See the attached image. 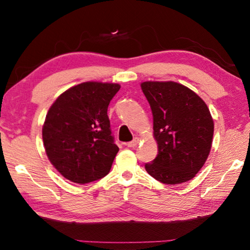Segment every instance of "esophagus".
I'll list each match as a JSON object with an SVG mask.
<instances>
[{"label": "esophagus", "instance_id": "34e87169", "mask_svg": "<svg viewBox=\"0 0 250 250\" xmlns=\"http://www.w3.org/2000/svg\"><path fill=\"white\" fill-rule=\"evenodd\" d=\"M139 143V138H134L132 141H130V142H128L126 143V146H128L129 147H133V146H135Z\"/></svg>", "mask_w": 250, "mask_h": 250}]
</instances>
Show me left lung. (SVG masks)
I'll return each instance as SVG.
<instances>
[{
  "instance_id": "left-lung-1",
  "label": "left lung",
  "mask_w": 250,
  "mask_h": 250,
  "mask_svg": "<svg viewBox=\"0 0 250 250\" xmlns=\"http://www.w3.org/2000/svg\"><path fill=\"white\" fill-rule=\"evenodd\" d=\"M143 94L153 115L158 155L146 164L164 184L192 180L209 154L214 121L206 104L189 88L174 82H145Z\"/></svg>"
}]
</instances>
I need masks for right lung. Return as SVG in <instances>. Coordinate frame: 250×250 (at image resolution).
<instances>
[{"label": "right lung", "instance_id": "1", "mask_svg": "<svg viewBox=\"0 0 250 250\" xmlns=\"http://www.w3.org/2000/svg\"><path fill=\"white\" fill-rule=\"evenodd\" d=\"M119 89V83H83L62 92L50 105L43 142L50 163L65 179L86 184L109 173L119 147L107 111Z\"/></svg>", "mask_w": 250, "mask_h": 250}]
</instances>
